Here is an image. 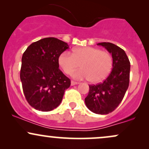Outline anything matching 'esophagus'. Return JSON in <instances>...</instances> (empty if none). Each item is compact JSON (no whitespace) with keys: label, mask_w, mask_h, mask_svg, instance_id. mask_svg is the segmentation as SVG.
Wrapping results in <instances>:
<instances>
[{"label":"esophagus","mask_w":149,"mask_h":149,"mask_svg":"<svg viewBox=\"0 0 149 149\" xmlns=\"http://www.w3.org/2000/svg\"><path fill=\"white\" fill-rule=\"evenodd\" d=\"M78 84H79V83H78V82H75V81H73V80H72V81L71 82V85H72V86H73V85H78Z\"/></svg>","instance_id":"1"}]
</instances>
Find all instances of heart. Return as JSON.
<instances>
[{
  "mask_svg": "<svg viewBox=\"0 0 149 149\" xmlns=\"http://www.w3.org/2000/svg\"><path fill=\"white\" fill-rule=\"evenodd\" d=\"M58 63L66 74H71L80 66L81 69L73 73V78L78 80L89 79L93 83H100L109 76L112 69L113 58L107 51L92 47H78L72 54L63 52L58 58Z\"/></svg>",
  "mask_w": 149,
  "mask_h": 149,
  "instance_id": "heart-1",
  "label": "heart"
}]
</instances>
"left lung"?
I'll list each match as a JSON object with an SVG mask.
<instances>
[{
    "label": "left lung",
    "mask_w": 149,
    "mask_h": 149,
    "mask_svg": "<svg viewBox=\"0 0 149 149\" xmlns=\"http://www.w3.org/2000/svg\"><path fill=\"white\" fill-rule=\"evenodd\" d=\"M111 53L113 69L110 75L102 83L89 85L85 102L89 110L97 114H108L118 107L125 95L130 82V63L123 49L111 42H100Z\"/></svg>",
    "instance_id": "left-lung-1"
}]
</instances>
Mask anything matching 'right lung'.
<instances>
[{
    "label": "right lung",
    "instance_id": "add662e5",
    "mask_svg": "<svg viewBox=\"0 0 149 149\" xmlns=\"http://www.w3.org/2000/svg\"><path fill=\"white\" fill-rule=\"evenodd\" d=\"M69 47L66 42L50 37L33 42L24 52L20 79L26 100L36 110L57 108L71 85L58 63L59 56Z\"/></svg>",
    "mask_w": 149,
    "mask_h": 149
}]
</instances>
